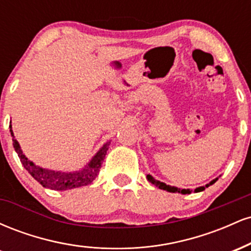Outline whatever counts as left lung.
<instances>
[{"label":"left lung","instance_id":"8db88e82","mask_svg":"<svg viewBox=\"0 0 251 251\" xmlns=\"http://www.w3.org/2000/svg\"><path fill=\"white\" fill-rule=\"evenodd\" d=\"M146 177H148V180L150 181V183H152L153 184V185H155V186H158V188L159 189H162V190H166V191H169V192H179V194H183V195H186V194H191V191H190L189 189H178V188H175V186H170V185H166L165 183H163V181H159V180H157V179H154L153 177H152L151 175H148L146 176ZM218 178H216V179H214V180H211L210 181L209 184H206L205 186H201V188H197V189H195V192H200V191H203V190H205V188H208V186H210V185H212V184L215 183L216 180H217Z\"/></svg>","mask_w":251,"mask_h":251}]
</instances>
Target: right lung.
Wrapping results in <instances>:
<instances>
[{
	"label": "right lung",
	"instance_id": "add662e5",
	"mask_svg": "<svg viewBox=\"0 0 251 251\" xmlns=\"http://www.w3.org/2000/svg\"><path fill=\"white\" fill-rule=\"evenodd\" d=\"M9 127L10 134L11 137H13L14 149H15L16 153L19 155L24 168L29 172L34 179H36L40 184H41L43 188L57 190V191H63V190H70L74 188H79V186L88 185V184H91L92 181L96 179V177L100 171V168H101L103 158H105L106 153H107L109 143H106L105 145L97 152V154L92 158L91 162L81 170H77V171L74 172L53 171V170L40 168V166L35 165L33 162H30V160L24 154V152H22L21 148H20V144L17 143V140L14 138V133L13 131H11V125H9Z\"/></svg>",
	"mask_w": 251,
	"mask_h": 251
}]
</instances>
